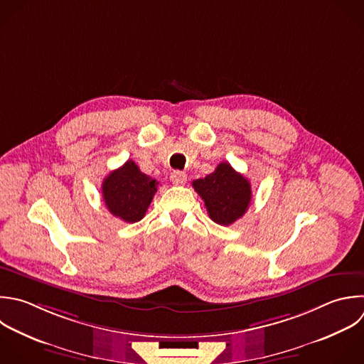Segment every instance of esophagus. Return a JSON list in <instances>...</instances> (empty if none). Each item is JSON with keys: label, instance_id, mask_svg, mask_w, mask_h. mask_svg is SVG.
I'll return each instance as SVG.
<instances>
[{"label": "esophagus", "instance_id": "1", "mask_svg": "<svg viewBox=\"0 0 364 364\" xmlns=\"http://www.w3.org/2000/svg\"><path fill=\"white\" fill-rule=\"evenodd\" d=\"M171 181L173 185H185L186 181H188V176L185 172H181V171H175L172 175H171Z\"/></svg>", "mask_w": 364, "mask_h": 364}]
</instances>
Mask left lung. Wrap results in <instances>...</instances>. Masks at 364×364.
Masks as SVG:
<instances>
[{"instance_id": "obj_1", "label": "left lung", "mask_w": 364, "mask_h": 364, "mask_svg": "<svg viewBox=\"0 0 364 364\" xmlns=\"http://www.w3.org/2000/svg\"><path fill=\"white\" fill-rule=\"evenodd\" d=\"M192 185L203 199L209 218L219 225H232L250 205V182L228 162L219 164L212 173L193 181Z\"/></svg>"}]
</instances>
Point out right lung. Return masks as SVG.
<instances>
[{
	"instance_id": "add662e5",
	"label": "right lung",
	"mask_w": 364,
	"mask_h": 364,
	"mask_svg": "<svg viewBox=\"0 0 364 364\" xmlns=\"http://www.w3.org/2000/svg\"><path fill=\"white\" fill-rule=\"evenodd\" d=\"M156 185L158 182L142 173L134 161H127L104 179V202L114 216L134 223L145 216Z\"/></svg>"
}]
</instances>
